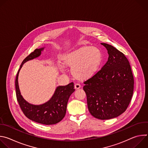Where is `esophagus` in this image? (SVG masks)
Instances as JSON below:
<instances>
[{"label": "esophagus", "mask_w": 148, "mask_h": 148, "mask_svg": "<svg viewBox=\"0 0 148 148\" xmlns=\"http://www.w3.org/2000/svg\"><path fill=\"white\" fill-rule=\"evenodd\" d=\"M80 87H81L80 84H79V83H75V89H79V88H80Z\"/></svg>", "instance_id": "obj_1"}]
</instances>
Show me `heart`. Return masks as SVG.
I'll use <instances>...</instances> for the list:
<instances>
[{
  "label": "heart",
  "mask_w": 148,
  "mask_h": 148,
  "mask_svg": "<svg viewBox=\"0 0 148 148\" xmlns=\"http://www.w3.org/2000/svg\"><path fill=\"white\" fill-rule=\"evenodd\" d=\"M102 61V53L95 47L81 48L66 58V63L74 67V75L81 79L91 77L97 70Z\"/></svg>",
  "instance_id": "1"
}]
</instances>
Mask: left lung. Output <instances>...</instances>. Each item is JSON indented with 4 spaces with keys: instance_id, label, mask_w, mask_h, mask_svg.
<instances>
[{
    "instance_id": "obj_1",
    "label": "left lung",
    "mask_w": 148,
    "mask_h": 148,
    "mask_svg": "<svg viewBox=\"0 0 148 148\" xmlns=\"http://www.w3.org/2000/svg\"><path fill=\"white\" fill-rule=\"evenodd\" d=\"M108 50V59L92 77L84 82L88 108L95 118H116L127 109L133 92L134 79L130 62L116 48L101 43Z\"/></svg>"
}]
</instances>
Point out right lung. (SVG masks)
<instances>
[{
    "instance_id": "1",
    "label": "right lung",
    "mask_w": 148,
    "mask_h": 148,
    "mask_svg": "<svg viewBox=\"0 0 148 148\" xmlns=\"http://www.w3.org/2000/svg\"><path fill=\"white\" fill-rule=\"evenodd\" d=\"M43 49L44 48L36 49L24 59L16 75L15 87L17 100L25 116L36 122L49 125L56 124L64 118L69 99L75 89L73 82H70L67 86H58L49 101L39 105L30 104L25 100L20 94L18 87L19 71L25 62L40 56Z\"/></svg>"
}]
</instances>
